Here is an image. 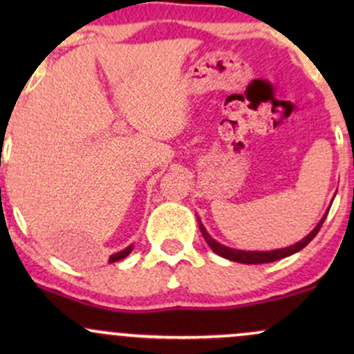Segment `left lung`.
Listing matches in <instances>:
<instances>
[{
  "mask_svg": "<svg viewBox=\"0 0 354 354\" xmlns=\"http://www.w3.org/2000/svg\"><path fill=\"white\" fill-rule=\"evenodd\" d=\"M326 214L328 213H324V216L321 218V221L316 225V228L313 230L308 236H304L301 241H298L296 245H291L288 248H281V250H271V251H245V250H234V248H228V246L221 245V243L214 241V239L209 236L208 231H206L205 226H203L200 218H198V225H200V231H201L203 238H205V241L208 243V246L216 254L230 259V261L245 263V265H261V263L278 261V259H283V258H286V256H291V254L298 253L299 250H303V248L306 246L308 243H310L311 239L316 236V234H318L321 226H323L324 219H326Z\"/></svg>",
  "mask_w": 354,
  "mask_h": 354,
  "instance_id": "obj_1",
  "label": "left lung"
}]
</instances>
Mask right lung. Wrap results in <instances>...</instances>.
Segmentation results:
<instances>
[{"mask_svg": "<svg viewBox=\"0 0 354 354\" xmlns=\"http://www.w3.org/2000/svg\"><path fill=\"white\" fill-rule=\"evenodd\" d=\"M131 250H133V246H128V248H126V250L120 251V253L111 254V256H109V263H116V261H120V259L126 258V256H128L129 253H131Z\"/></svg>", "mask_w": 354, "mask_h": 354, "instance_id": "right-lung-1", "label": "right lung"}]
</instances>
